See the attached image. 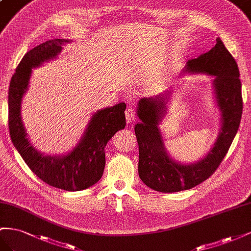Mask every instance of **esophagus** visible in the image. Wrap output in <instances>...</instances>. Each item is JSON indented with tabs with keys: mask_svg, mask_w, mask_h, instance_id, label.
I'll list each match as a JSON object with an SVG mask.
<instances>
[{
	"mask_svg": "<svg viewBox=\"0 0 251 251\" xmlns=\"http://www.w3.org/2000/svg\"><path fill=\"white\" fill-rule=\"evenodd\" d=\"M125 116H126L127 123H131V122L135 119V113L132 107H128L125 111Z\"/></svg>",
	"mask_w": 251,
	"mask_h": 251,
	"instance_id": "obj_1",
	"label": "esophagus"
}]
</instances>
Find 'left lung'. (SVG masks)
Instances as JSON below:
<instances>
[{
  "label": "left lung",
  "mask_w": 251,
  "mask_h": 251,
  "mask_svg": "<svg viewBox=\"0 0 251 251\" xmlns=\"http://www.w3.org/2000/svg\"><path fill=\"white\" fill-rule=\"evenodd\" d=\"M183 74L211 77L212 94L220 112V129L207 153L192 163L174 159L166 149L160 125L168 113L170 90L138 102L134 126L139 144V176L149 188L160 192H176L195 187L207 180L219 167L238 132L242 110V84L238 64L220 38L209 51L189 60Z\"/></svg>",
  "instance_id": "obj_1"
}]
</instances>
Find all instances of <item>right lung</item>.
<instances>
[{"label":"right lung","mask_w":251,"mask_h":251,"mask_svg":"<svg viewBox=\"0 0 251 251\" xmlns=\"http://www.w3.org/2000/svg\"><path fill=\"white\" fill-rule=\"evenodd\" d=\"M70 42L73 40H49L23 56L10 81L8 125L13 146L35 176L55 188L80 191L91 187L102 177L106 163L105 147L117 131L125 128L126 104L122 102L92 113L76 145L66 153L53 155L41 152L32 145L21 112L32 69L58 58Z\"/></svg>","instance_id":"add662e5"}]
</instances>
